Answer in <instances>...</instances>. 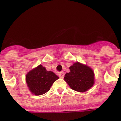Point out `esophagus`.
Masks as SVG:
<instances>
[{"label":"esophagus","mask_w":121,"mask_h":121,"mask_svg":"<svg viewBox=\"0 0 121 121\" xmlns=\"http://www.w3.org/2000/svg\"><path fill=\"white\" fill-rule=\"evenodd\" d=\"M64 72H60L59 73V75L60 78H64Z\"/></svg>","instance_id":"1"}]
</instances>
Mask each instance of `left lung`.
<instances>
[{"mask_svg":"<svg viewBox=\"0 0 121 121\" xmlns=\"http://www.w3.org/2000/svg\"><path fill=\"white\" fill-rule=\"evenodd\" d=\"M69 69L70 72L65 73L64 78L70 88L83 93L94 85L95 73L90 67L76 62Z\"/></svg>","mask_w":121,"mask_h":121,"instance_id":"obj_1","label":"left lung"}]
</instances>
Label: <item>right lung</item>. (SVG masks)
Here are the masks:
<instances>
[{
    "label": "right lung",
    "mask_w": 121,
    "mask_h": 121,
    "mask_svg": "<svg viewBox=\"0 0 121 121\" xmlns=\"http://www.w3.org/2000/svg\"><path fill=\"white\" fill-rule=\"evenodd\" d=\"M59 78L53 72L48 71L42 65H39L26 75V83L32 94L38 96L48 92L55 81Z\"/></svg>",
    "instance_id": "obj_1"
}]
</instances>
